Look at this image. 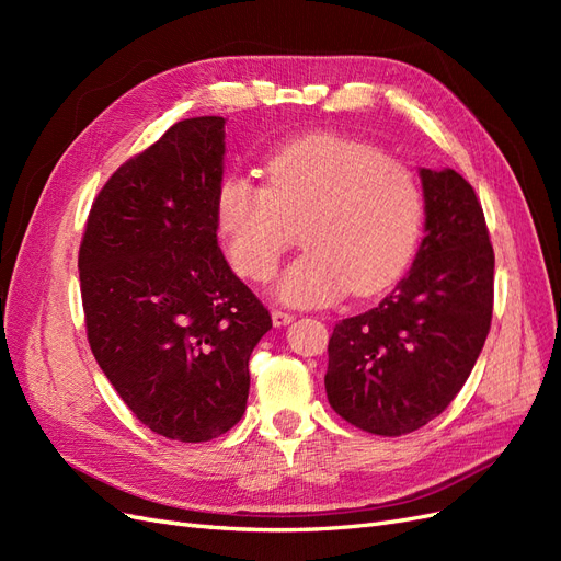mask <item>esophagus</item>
<instances>
[{
  "mask_svg": "<svg viewBox=\"0 0 561 561\" xmlns=\"http://www.w3.org/2000/svg\"><path fill=\"white\" fill-rule=\"evenodd\" d=\"M293 318H295L293 313L280 311V309H274V311H271V320H274V325H276V328H283V325H287V322H290Z\"/></svg>",
  "mask_w": 561,
  "mask_h": 561,
  "instance_id": "esophagus-1",
  "label": "esophagus"
}]
</instances>
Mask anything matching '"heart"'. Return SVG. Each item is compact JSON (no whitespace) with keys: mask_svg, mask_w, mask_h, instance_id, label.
I'll use <instances>...</instances> for the list:
<instances>
[{"mask_svg":"<svg viewBox=\"0 0 561 561\" xmlns=\"http://www.w3.org/2000/svg\"><path fill=\"white\" fill-rule=\"evenodd\" d=\"M264 184L229 175L217 186L215 229L236 274L266 280L299 229L304 252L276 293L293 307L381 293L410 264L423 227L412 168L334 133L301 135L264 163Z\"/></svg>","mask_w":561,"mask_h":561,"instance_id":"b5f03b06","label":"heart"}]
</instances>
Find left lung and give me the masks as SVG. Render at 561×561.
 <instances>
[{
	"label": "left lung",
	"instance_id": "left-lung-1",
	"mask_svg": "<svg viewBox=\"0 0 561 561\" xmlns=\"http://www.w3.org/2000/svg\"><path fill=\"white\" fill-rule=\"evenodd\" d=\"M426 236L379 307L336 322L325 390L351 426L398 437L443 414L484 346L494 248L482 203L451 168H421Z\"/></svg>",
	"mask_w": 561,
	"mask_h": 561
}]
</instances>
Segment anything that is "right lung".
Segmentation results:
<instances>
[{
    "label": "right lung",
    "instance_id": "right-lung-1",
    "mask_svg": "<svg viewBox=\"0 0 561 561\" xmlns=\"http://www.w3.org/2000/svg\"><path fill=\"white\" fill-rule=\"evenodd\" d=\"M225 118L196 116L130 157L98 192L79 245L87 336L149 431L208 443L245 412L271 316L217 245Z\"/></svg>",
    "mask_w": 561,
    "mask_h": 561
}]
</instances>
